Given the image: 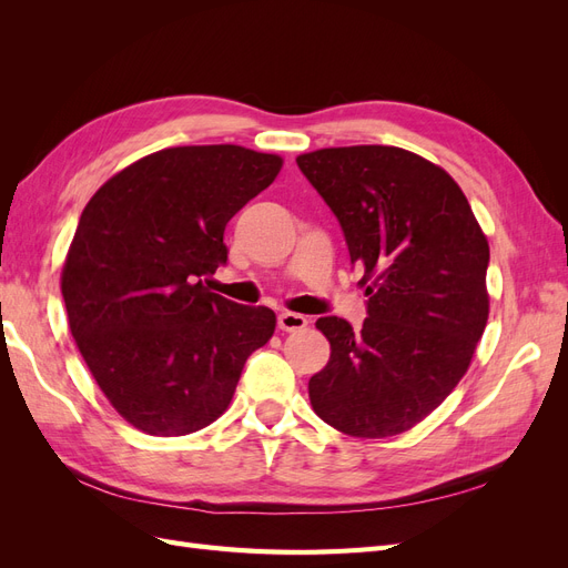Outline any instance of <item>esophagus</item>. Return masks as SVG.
<instances>
[{"mask_svg":"<svg viewBox=\"0 0 568 568\" xmlns=\"http://www.w3.org/2000/svg\"><path fill=\"white\" fill-rule=\"evenodd\" d=\"M305 324H307L305 315H298V313H280L277 315V326L282 332H298Z\"/></svg>","mask_w":568,"mask_h":568,"instance_id":"obj_1","label":"esophagus"}]
</instances>
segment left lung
Masks as SVG:
<instances>
[{
  "mask_svg": "<svg viewBox=\"0 0 568 568\" xmlns=\"http://www.w3.org/2000/svg\"><path fill=\"white\" fill-rule=\"evenodd\" d=\"M296 163L369 282L363 329L336 315L317 320L332 355L307 384L313 409L348 436L403 434L471 363L488 320V242L457 182L417 153L338 146Z\"/></svg>",
  "mask_w": 568,
  "mask_h": 568,
  "instance_id": "8db88e82",
  "label": "left lung"
}]
</instances>
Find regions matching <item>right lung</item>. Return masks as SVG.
Returning <instances> with one entry per match:
<instances>
[{
  "instance_id": "add662e5",
  "label": "right lung",
  "mask_w": 568,
  "mask_h": 568,
  "mask_svg": "<svg viewBox=\"0 0 568 568\" xmlns=\"http://www.w3.org/2000/svg\"><path fill=\"white\" fill-rule=\"evenodd\" d=\"M282 159L234 144L175 146L111 178L84 205L61 272L71 334L109 403L151 436H186L227 409L265 305L203 284L227 265L225 227Z\"/></svg>"
}]
</instances>
